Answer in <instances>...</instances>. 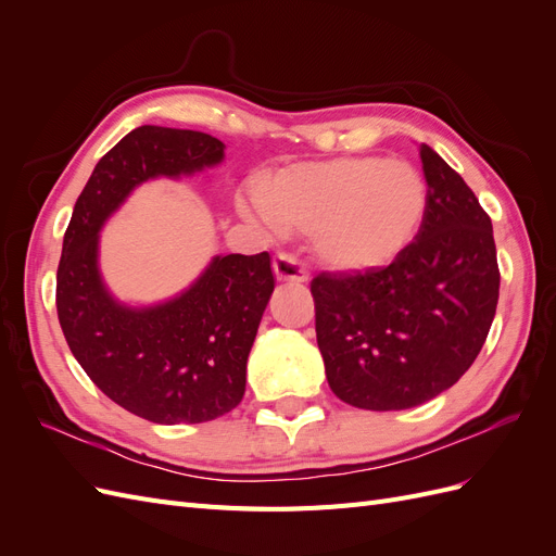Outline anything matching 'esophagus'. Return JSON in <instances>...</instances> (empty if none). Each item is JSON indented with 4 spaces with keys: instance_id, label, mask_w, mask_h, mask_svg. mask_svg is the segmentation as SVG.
Returning <instances> with one entry per match:
<instances>
[{
    "instance_id": "obj_1",
    "label": "esophagus",
    "mask_w": 556,
    "mask_h": 556,
    "mask_svg": "<svg viewBox=\"0 0 556 556\" xmlns=\"http://www.w3.org/2000/svg\"><path fill=\"white\" fill-rule=\"evenodd\" d=\"M274 276L280 282H308V274L299 266V262L292 255H278L271 262Z\"/></svg>"
}]
</instances>
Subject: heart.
I'll return each instance as SVG.
<instances>
[{"mask_svg": "<svg viewBox=\"0 0 556 556\" xmlns=\"http://www.w3.org/2000/svg\"><path fill=\"white\" fill-rule=\"evenodd\" d=\"M257 204L278 231L311 233L317 262L331 271L371 274L415 241L427 213V182L399 160L301 162L266 176Z\"/></svg>", "mask_w": 556, "mask_h": 556, "instance_id": "1", "label": "heart"}]
</instances>
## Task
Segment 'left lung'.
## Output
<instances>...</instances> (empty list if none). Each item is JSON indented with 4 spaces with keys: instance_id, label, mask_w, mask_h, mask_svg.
Segmentation results:
<instances>
[{
    "instance_id": "1",
    "label": "left lung",
    "mask_w": 556,
    "mask_h": 556,
    "mask_svg": "<svg viewBox=\"0 0 556 556\" xmlns=\"http://www.w3.org/2000/svg\"><path fill=\"white\" fill-rule=\"evenodd\" d=\"M427 213L415 241L371 274L311 282L331 392L364 410H406L450 390L484 345L498 301L492 220L464 178L419 146Z\"/></svg>"
}]
</instances>
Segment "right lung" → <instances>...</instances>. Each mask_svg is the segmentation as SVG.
I'll use <instances>...</instances> for the list:
<instances>
[{"label":"right lung","mask_w":556,"mask_h":556,"mask_svg":"<svg viewBox=\"0 0 556 556\" xmlns=\"http://www.w3.org/2000/svg\"><path fill=\"white\" fill-rule=\"evenodd\" d=\"M223 160L225 143L211 134L131 129L97 162L64 233L58 317L72 355L117 406L155 425H199L239 406L276 285L271 257L215 255L178 294L127 304L99 268V233L139 185L190 178Z\"/></svg>","instance_id":"right-lung-1"}]
</instances>
